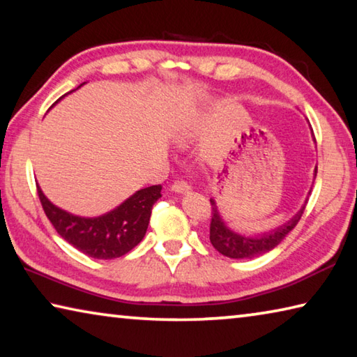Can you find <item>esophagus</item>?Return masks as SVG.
<instances>
[{"instance_id":"esophagus-1","label":"esophagus","mask_w":357,"mask_h":357,"mask_svg":"<svg viewBox=\"0 0 357 357\" xmlns=\"http://www.w3.org/2000/svg\"><path fill=\"white\" fill-rule=\"evenodd\" d=\"M172 190L174 193H183V192L190 190V185H189V183H187V181L178 179V181H174V183L172 184Z\"/></svg>"}]
</instances>
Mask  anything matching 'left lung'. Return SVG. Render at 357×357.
Masks as SVG:
<instances>
[{
    "instance_id": "obj_1",
    "label": "left lung",
    "mask_w": 357,
    "mask_h": 357,
    "mask_svg": "<svg viewBox=\"0 0 357 357\" xmlns=\"http://www.w3.org/2000/svg\"><path fill=\"white\" fill-rule=\"evenodd\" d=\"M317 173V170H315ZM305 208H302L291 220L285 225L273 229L271 233H264L258 238H245L241 234L231 231L223 223L222 217L217 211L214 200H211V225H209V239L214 249L228 258H253L261 255L264 252L273 250L275 245L280 244V241L298 225L302 213Z\"/></svg>"
}]
</instances>
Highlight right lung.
I'll return each instance as SVG.
<instances>
[{"instance_id": "add662e5", "label": "right lung", "mask_w": 357, "mask_h": 357, "mask_svg": "<svg viewBox=\"0 0 357 357\" xmlns=\"http://www.w3.org/2000/svg\"><path fill=\"white\" fill-rule=\"evenodd\" d=\"M160 190V184L146 187L110 213L86 219L56 208L38 185L42 208L59 236L84 255L98 259L119 258L140 244L148 229L153 204L162 197Z\"/></svg>"}]
</instances>
